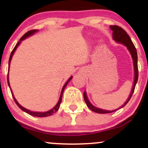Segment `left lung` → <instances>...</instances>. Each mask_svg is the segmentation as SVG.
Instances as JSON below:
<instances>
[{
    "label": "left lung",
    "mask_w": 148,
    "mask_h": 148,
    "mask_svg": "<svg viewBox=\"0 0 148 148\" xmlns=\"http://www.w3.org/2000/svg\"><path fill=\"white\" fill-rule=\"evenodd\" d=\"M111 29L113 30V37L114 39L115 42H119V43L123 44L124 45L126 46L128 49V50L130 51L131 53V55H132V58L134 60V82L133 85V88H132V92L130 93V95L129 96V98L127 100L125 101V103L120 108H123L129 102L131 97H132V95H133L134 89H135L137 81H138V56H137V51L136 49L135 46H134V43L132 42V40L128 35V34L127 33V32L125 31L123 28H122L121 27L118 26V25H111L110 26ZM84 100L86 101V104L88 108L92 110V111L96 112L98 113H113L115 111H117L118 109L114 110V111H107V110H103L101 108H98L97 107L93 106L92 103L90 102V101L88 99L87 95H86V92H84Z\"/></svg>",
    "instance_id": "1"
}]
</instances>
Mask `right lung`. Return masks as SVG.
I'll return each mask as SVG.
<instances>
[{
	"instance_id": "right-lung-1",
	"label": "right lung",
	"mask_w": 148,
	"mask_h": 148,
	"mask_svg": "<svg viewBox=\"0 0 148 148\" xmlns=\"http://www.w3.org/2000/svg\"><path fill=\"white\" fill-rule=\"evenodd\" d=\"M37 30H29V31H28V32H27L26 33H25L24 35H23V36L21 37V38L20 39L19 42H18L17 44H16V46H15V47H14V48L13 49V50H12V51L11 54H10V59H9V67H10V61H11L12 57V56H13V54H14V51H15V50H16V48H17V47H18V46L19 45V44L21 43V42L22 40H24V39L26 38V37H28L30 36V35H33V34L35 33V32H37ZM72 76H71V77L69 78V79L68 80H67V82L65 83V84L64 85L63 88H62V91H61V93H60V99H59V101H58V102L57 103V104L56 105V106H54L53 108H52V109L49 110V111H47V112H43V113H39V112H32V111H29V110L26 109V108H23V106H21V105H20L19 103H18L17 102V101H16V99H15V98H14V95H13V93H12V92H12V95L13 99H14V101H15V103H16V105H17V106H18V107H19L20 108H21V109L22 110V111H25V113H28V114H30V115H33V116H37V117H47V116H50V115H53V113H56V111H58V108H60V103H61V101H62V94H63L64 90V88H65L66 86H67V84H68V83L69 82V81H70V80L72 79ZM8 86H10V82H9V79H8ZM11 91H12V90H11Z\"/></svg>"
}]
</instances>
